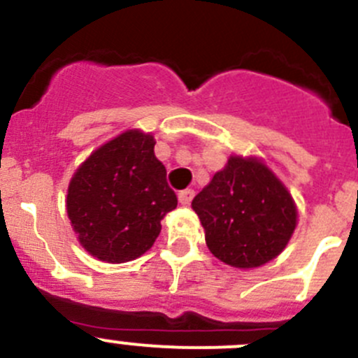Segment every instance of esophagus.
Here are the masks:
<instances>
[{
    "instance_id": "esophagus-1",
    "label": "esophagus",
    "mask_w": 358,
    "mask_h": 358,
    "mask_svg": "<svg viewBox=\"0 0 358 358\" xmlns=\"http://www.w3.org/2000/svg\"><path fill=\"white\" fill-rule=\"evenodd\" d=\"M194 190L192 189H185V190H182V192L178 194V199H180V203L183 204V206H187V204H190V201L194 199Z\"/></svg>"
}]
</instances>
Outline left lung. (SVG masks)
Returning a JSON list of instances; mask_svg holds the SVG:
<instances>
[{"label": "left lung", "mask_w": 358, "mask_h": 358, "mask_svg": "<svg viewBox=\"0 0 358 358\" xmlns=\"http://www.w3.org/2000/svg\"><path fill=\"white\" fill-rule=\"evenodd\" d=\"M210 252L239 269L280 255L297 222L283 183L257 159L231 157L192 201Z\"/></svg>", "instance_id": "1"}]
</instances>
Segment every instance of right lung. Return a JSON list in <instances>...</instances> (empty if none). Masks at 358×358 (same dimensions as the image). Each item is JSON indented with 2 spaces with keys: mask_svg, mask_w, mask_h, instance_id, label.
<instances>
[{
  "mask_svg": "<svg viewBox=\"0 0 358 358\" xmlns=\"http://www.w3.org/2000/svg\"><path fill=\"white\" fill-rule=\"evenodd\" d=\"M154 145L152 134L122 133L91 154L69 182L73 231L99 260L119 264L143 255L178 204Z\"/></svg>",
  "mask_w": 358,
  "mask_h": 358,
  "instance_id": "obj_1",
  "label": "right lung"
}]
</instances>
